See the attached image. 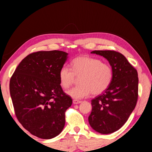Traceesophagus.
Wrapping results in <instances>:
<instances>
[{"mask_svg":"<svg viewBox=\"0 0 152 152\" xmlns=\"http://www.w3.org/2000/svg\"><path fill=\"white\" fill-rule=\"evenodd\" d=\"M81 101H78V100H73V103L74 104H79L80 103Z\"/></svg>","mask_w":152,"mask_h":152,"instance_id":"obj_1","label":"esophagus"}]
</instances>
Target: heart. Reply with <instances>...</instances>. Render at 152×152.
<instances>
[{"label": "heart", "instance_id": "heart-1", "mask_svg": "<svg viewBox=\"0 0 152 152\" xmlns=\"http://www.w3.org/2000/svg\"><path fill=\"white\" fill-rule=\"evenodd\" d=\"M113 69L110 65L99 59L90 56H80L71 62V69L63 66L59 71L60 86L66 89L78 78V86L67 91L69 96L75 99L88 96L91 93L99 95L109 88L113 80Z\"/></svg>", "mask_w": 152, "mask_h": 152}]
</instances>
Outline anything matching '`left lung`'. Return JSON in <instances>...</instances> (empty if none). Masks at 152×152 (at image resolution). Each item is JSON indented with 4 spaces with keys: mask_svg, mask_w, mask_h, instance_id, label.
Masks as SVG:
<instances>
[{
    "mask_svg": "<svg viewBox=\"0 0 152 152\" xmlns=\"http://www.w3.org/2000/svg\"><path fill=\"white\" fill-rule=\"evenodd\" d=\"M91 53L103 56L113 69V80L103 93L91 101L89 124L96 132L109 134L128 120L138 99L137 70L124 56L113 50H94Z\"/></svg>",
    "mask_w": 152,
    "mask_h": 152,
    "instance_id": "1",
    "label": "left lung"
}]
</instances>
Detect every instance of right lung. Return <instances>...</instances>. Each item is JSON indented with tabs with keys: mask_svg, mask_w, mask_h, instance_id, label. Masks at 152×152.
Wrapping results in <instances>:
<instances>
[{
	"mask_svg": "<svg viewBox=\"0 0 152 152\" xmlns=\"http://www.w3.org/2000/svg\"><path fill=\"white\" fill-rule=\"evenodd\" d=\"M62 51H40L26 56L10 80L15 115L23 127L42 139H51L65 125L72 99L63 91L58 74L68 58Z\"/></svg>",
	"mask_w": 152,
	"mask_h": 152,
	"instance_id": "1",
	"label": "right lung"
}]
</instances>
